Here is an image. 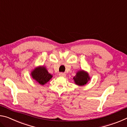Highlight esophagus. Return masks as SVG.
I'll list each match as a JSON object with an SVG mask.
<instances>
[{"instance_id":"1","label":"esophagus","mask_w":127,"mask_h":127,"mask_svg":"<svg viewBox=\"0 0 127 127\" xmlns=\"http://www.w3.org/2000/svg\"><path fill=\"white\" fill-rule=\"evenodd\" d=\"M59 75V76H61V77H65L66 76V74L64 73H60Z\"/></svg>"}]
</instances>
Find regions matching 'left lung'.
<instances>
[{"label":"left lung","mask_w":127,"mask_h":127,"mask_svg":"<svg viewBox=\"0 0 127 127\" xmlns=\"http://www.w3.org/2000/svg\"><path fill=\"white\" fill-rule=\"evenodd\" d=\"M74 83L79 86H82L86 85L90 80V77L89 73L84 70H79L76 73V75L73 78Z\"/></svg>","instance_id":"8db88e82"}]
</instances>
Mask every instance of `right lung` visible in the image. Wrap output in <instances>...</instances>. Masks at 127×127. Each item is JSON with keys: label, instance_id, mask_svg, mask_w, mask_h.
<instances>
[{"label": "right lung", "instance_id": "add662e5", "mask_svg": "<svg viewBox=\"0 0 127 127\" xmlns=\"http://www.w3.org/2000/svg\"><path fill=\"white\" fill-rule=\"evenodd\" d=\"M30 75L33 79L41 85L46 84L53 77L44 65L36 66L31 70Z\"/></svg>", "mask_w": 127, "mask_h": 127}]
</instances>
